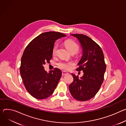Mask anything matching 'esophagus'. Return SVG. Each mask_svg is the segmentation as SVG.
Instances as JSON below:
<instances>
[{"instance_id":"esophagus-1","label":"esophagus","mask_w":126,"mask_h":126,"mask_svg":"<svg viewBox=\"0 0 126 126\" xmlns=\"http://www.w3.org/2000/svg\"><path fill=\"white\" fill-rule=\"evenodd\" d=\"M68 73L67 72H65V71H63L62 72V75L63 76H65V75H67Z\"/></svg>"}]
</instances>
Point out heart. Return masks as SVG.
I'll use <instances>...</instances> for the list:
<instances>
[{"mask_svg": "<svg viewBox=\"0 0 126 126\" xmlns=\"http://www.w3.org/2000/svg\"><path fill=\"white\" fill-rule=\"evenodd\" d=\"M64 45L67 48V49L69 51V52L74 51L75 53L77 52L79 49V46L75 43V41L72 40H67L65 41ZM58 48V46L55 45L54 46L52 49V54H55L57 51ZM72 65V63L71 62H62L58 63L59 66L63 69L67 70V69L71 68Z\"/></svg>", "mask_w": 126, "mask_h": 126, "instance_id": "obj_1", "label": "heart"}]
</instances>
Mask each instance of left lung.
<instances>
[{
    "label": "left lung",
    "instance_id": "8db88e82",
    "mask_svg": "<svg viewBox=\"0 0 126 126\" xmlns=\"http://www.w3.org/2000/svg\"><path fill=\"white\" fill-rule=\"evenodd\" d=\"M71 35L77 38L82 49V56L76 70L82 71L79 78L72 74L73 82L69 85L72 95L79 101H85L93 97L99 91L104 81L106 65L103 52L100 47L89 37L81 34Z\"/></svg>",
    "mask_w": 126,
    "mask_h": 126
}]
</instances>
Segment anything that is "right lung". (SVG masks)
<instances>
[{
    "instance_id": "1",
    "label": "right lung",
    "mask_w": 126,
    "mask_h": 126,
    "mask_svg": "<svg viewBox=\"0 0 126 126\" xmlns=\"http://www.w3.org/2000/svg\"><path fill=\"white\" fill-rule=\"evenodd\" d=\"M65 36L59 32L43 33L28 45L23 53L20 75L27 92L37 99L47 98L58 84L62 74L61 69L55 68L47 73L44 65L52 59L55 40Z\"/></svg>"
}]
</instances>
